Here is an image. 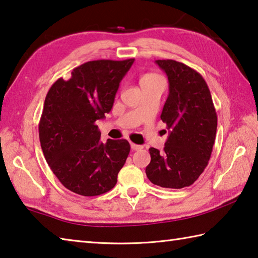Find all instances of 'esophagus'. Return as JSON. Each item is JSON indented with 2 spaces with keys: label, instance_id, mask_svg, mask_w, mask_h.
Returning <instances> with one entry per match:
<instances>
[{
  "label": "esophagus",
  "instance_id": "esophagus-1",
  "mask_svg": "<svg viewBox=\"0 0 258 258\" xmlns=\"http://www.w3.org/2000/svg\"><path fill=\"white\" fill-rule=\"evenodd\" d=\"M131 148H132L133 151H138V150H141L142 149L141 145L135 144V143H131Z\"/></svg>",
  "mask_w": 258,
  "mask_h": 258
}]
</instances>
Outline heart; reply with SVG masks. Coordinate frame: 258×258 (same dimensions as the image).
I'll return each mask as SVG.
<instances>
[{
    "label": "heart",
    "mask_w": 258,
    "mask_h": 258,
    "mask_svg": "<svg viewBox=\"0 0 258 258\" xmlns=\"http://www.w3.org/2000/svg\"><path fill=\"white\" fill-rule=\"evenodd\" d=\"M157 79H160V77L157 76V74H153V73H148V74H144V76L141 78V80H140V83L151 82V81L157 80Z\"/></svg>",
    "instance_id": "b5f03b06"
}]
</instances>
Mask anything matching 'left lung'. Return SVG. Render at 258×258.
<instances>
[{
    "label": "left lung",
    "mask_w": 258,
    "mask_h": 258,
    "mask_svg": "<svg viewBox=\"0 0 258 258\" xmlns=\"http://www.w3.org/2000/svg\"><path fill=\"white\" fill-rule=\"evenodd\" d=\"M169 95L160 118L169 130L162 151L150 148L149 180L165 188L190 186L207 168L217 134L218 117L207 82L194 69L174 59H158Z\"/></svg>",
    "instance_id": "1"
}]
</instances>
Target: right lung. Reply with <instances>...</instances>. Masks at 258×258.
<instances>
[{"label":"right lung","mask_w":258,"mask_h":258,"mask_svg":"<svg viewBox=\"0 0 258 258\" xmlns=\"http://www.w3.org/2000/svg\"><path fill=\"white\" fill-rule=\"evenodd\" d=\"M134 58L90 60L56 80L45 98L39 140L46 161L64 187L82 196L109 191L130 153L127 140L100 142L97 121L114 105Z\"/></svg>","instance_id":"right-lung-1"}]
</instances>
